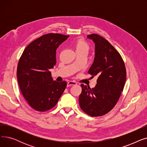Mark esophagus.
Segmentation results:
<instances>
[{
    "instance_id": "obj_1",
    "label": "esophagus",
    "mask_w": 147,
    "mask_h": 147,
    "mask_svg": "<svg viewBox=\"0 0 147 147\" xmlns=\"http://www.w3.org/2000/svg\"><path fill=\"white\" fill-rule=\"evenodd\" d=\"M76 84H77L76 82H73V81H69V82H68L67 83V87H69V86H70L76 85Z\"/></svg>"
}]
</instances>
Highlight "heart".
<instances>
[{
    "label": "heart",
    "mask_w": 147,
    "mask_h": 147,
    "mask_svg": "<svg viewBox=\"0 0 147 147\" xmlns=\"http://www.w3.org/2000/svg\"><path fill=\"white\" fill-rule=\"evenodd\" d=\"M76 51L77 50H85L86 51L89 49V46L86 42L83 40H79L76 43Z\"/></svg>",
    "instance_id": "heart-1"
}]
</instances>
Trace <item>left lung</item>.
Here are the masks:
<instances>
[{
    "label": "left lung",
    "instance_id": "8db88e82",
    "mask_svg": "<svg viewBox=\"0 0 147 147\" xmlns=\"http://www.w3.org/2000/svg\"><path fill=\"white\" fill-rule=\"evenodd\" d=\"M95 43V57L88 73L97 76L95 88L82 84L79 96L81 109L92 117L101 116L111 111L117 102L126 80L125 65L120 53L102 37L87 36Z\"/></svg>",
    "mask_w": 147,
    "mask_h": 147
}]
</instances>
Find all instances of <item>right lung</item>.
<instances>
[{
    "instance_id": "1",
    "label": "right lung",
    "mask_w": 147,
    "mask_h": 147,
    "mask_svg": "<svg viewBox=\"0 0 147 147\" xmlns=\"http://www.w3.org/2000/svg\"><path fill=\"white\" fill-rule=\"evenodd\" d=\"M69 36L45 34L29 44L17 67V79L22 95L38 111L49 110L57 104L67 82L53 80L50 69L57 63L56 51Z\"/></svg>"
}]
</instances>
